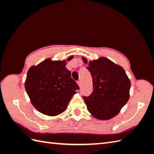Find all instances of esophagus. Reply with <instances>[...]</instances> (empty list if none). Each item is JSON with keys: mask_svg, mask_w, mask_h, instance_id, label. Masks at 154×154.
<instances>
[{"mask_svg": "<svg viewBox=\"0 0 154 154\" xmlns=\"http://www.w3.org/2000/svg\"><path fill=\"white\" fill-rule=\"evenodd\" d=\"M77 84H78V85H79V87H81V81H77Z\"/></svg>", "mask_w": 154, "mask_h": 154, "instance_id": "esophagus-1", "label": "esophagus"}]
</instances>
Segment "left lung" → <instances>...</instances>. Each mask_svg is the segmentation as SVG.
I'll return each mask as SVG.
<instances>
[{
    "mask_svg": "<svg viewBox=\"0 0 154 154\" xmlns=\"http://www.w3.org/2000/svg\"><path fill=\"white\" fill-rule=\"evenodd\" d=\"M85 63L86 58L83 57ZM87 69L93 79V89L89 97L83 96L87 110L99 120L116 116L130 97L131 83L124 69L106 57L90 61Z\"/></svg>",
    "mask_w": 154,
    "mask_h": 154,
    "instance_id": "1",
    "label": "left lung"
}]
</instances>
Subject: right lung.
<instances>
[{
	"mask_svg": "<svg viewBox=\"0 0 154 154\" xmlns=\"http://www.w3.org/2000/svg\"><path fill=\"white\" fill-rule=\"evenodd\" d=\"M65 65L66 60L51 61L48 58L32 66L27 73L26 91L32 105L45 115L54 116L64 112L75 91L79 89Z\"/></svg>",
	"mask_w": 154,
	"mask_h": 154,
	"instance_id": "add662e5",
	"label": "right lung"
}]
</instances>
